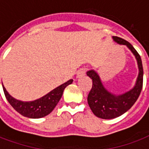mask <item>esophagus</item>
Returning <instances> with one entry per match:
<instances>
[{
	"instance_id": "34e87169",
	"label": "esophagus",
	"mask_w": 149,
	"mask_h": 149,
	"mask_svg": "<svg viewBox=\"0 0 149 149\" xmlns=\"http://www.w3.org/2000/svg\"><path fill=\"white\" fill-rule=\"evenodd\" d=\"M86 68H81V69L77 72V78H81V77H82L83 76H85V74H86Z\"/></svg>"
}]
</instances>
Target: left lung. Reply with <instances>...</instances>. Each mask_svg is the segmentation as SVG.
<instances>
[{"mask_svg": "<svg viewBox=\"0 0 149 149\" xmlns=\"http://www.w3.org/2000/svg\"><path fill=\"white\" fill-rule=\"evenodd\" d=\"M113 39L120 45H126L135 56L138 63L139 75L134 87L122 95H116L106 90L95 71L90 70L86 72L93 82L91 90L88 95V104L96 117L102 119L116 118L127 112L138 100L143 87V70L139 54L127 40L118 36H113Z\"/></svg>", "mask_w": 149, "mask_h": 149, "instance_id": "8db88e82", "label": "left lung"}]
</instances>
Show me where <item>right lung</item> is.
I'll use <instances>...</instances> for the list:
<instances>
[{
    "label": "right lung",
    "mask_w": 149,
    "mask_h": 149,
    "mask_svg": "<svg viewBox=\"0 0 149 149\" xmlns=\"http://www.w3.org/2000/svg\"><path fill=\"white\" fill-rule=\"evenodd\" d=\"M72 79L68 81L67 82L62 84L53 91L49 92L47 95L41 97L38 100L29 102H24L13 98L7 92L6 89L3 86V91L8 102L21 115L28 118H41L45 117L51 113L57 105L58 101L61 99L64 89L72 84Z\"/></svg>",
    "instance_id": "1"
}]
</instances>
